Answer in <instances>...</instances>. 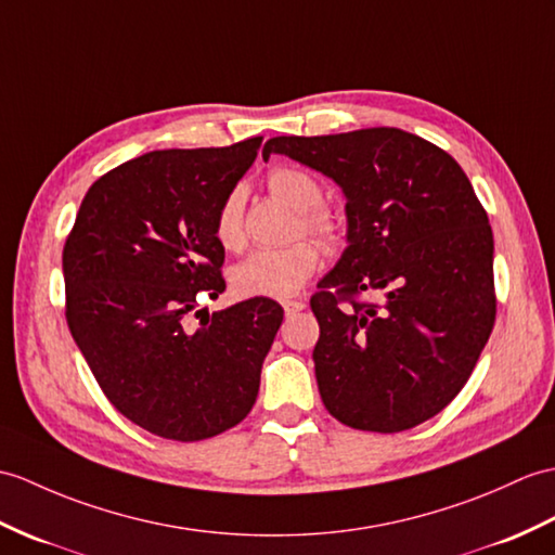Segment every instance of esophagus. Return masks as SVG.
I'll return each mask as SVG.
<instances>
[{"mask_svg": "<svg viewBox=\"0 0 555 555\" xmlns=\"http://www.w3.org/2000/svg\"><path fill=\"white\" fill-rule=\"evenodd\" d=\"M307 305L302 302V300H286L283 302V312H286V317H293V314H298V312H302Z\"/></svg>", "mask_w": 555, "mask_h": 555, "instance_id": "obj_1", "label": "esophagus"}]
</instances>
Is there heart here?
<instances>
[{"instance_id":"b5f03b06","label":"heart","mask_w":555,"mask_h":555,"mask_svg":"<svg viewBox=\"0 0 555 555\" xmlns=\"http://www.w3.org/2000/svg\"><path fill=\"white\" fill-rule=\"evenodd\" d=\"M267 189L279 201L288 203L298 210V219L293 224V236H312L321 248L336 250L343 238L340 217L326 208L324 186L314 175L300 167L281 165L267 175ZM215 241L224 250H238L246 241L243 234V191L231 189L219 201L212 217ZM312 241H295L286 248H269L248 255L246 260L236 262L229 272L231 291L238 298H293L307 279L317 272L321 253Z\"/></svg>"}]
</instances>
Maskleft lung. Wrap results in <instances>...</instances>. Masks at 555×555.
Masks as SVG:
<instances>
[{
    "instance_id": "8db88e82",
    "label": "left lung",
    "mask_w": 555,
    "mask_h": 555,
    "mask_svg": "<svg viewBox=\"0 0 555 555\" xmlns=\"http://www.w3.org/2000/svg\"><path fill=\"white\" fill-rule=\"evenodd\" d=\"M283 153L347 198L340 262L312 295L314 371L333 418L399 433L452 402L494 328V238L466 172L397 127L274 137ZM376 292L380 301H366Z\"/></svg>"
}]
</instances>
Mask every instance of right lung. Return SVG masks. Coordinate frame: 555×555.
<instances>
[{
	"label": "right lung",
	"instance_id": "obj_1",
	"mask_svg": "<svg viewBox=\"0 0 555 555\" xmlns=\"http://www.w3.org/2000/svg\"><path fill=\"white\" fill-rule=\"evenodd\" d=\"M260 144L151 151L118 165L89 186L63 246L77 347L108 402L165 440L201 442L248 416L283 321L274 300L198 309L227 288L215 210Z\"/></svg>",
	"mask_w": 555,
	"mask_h": 555
}]
</instances>
